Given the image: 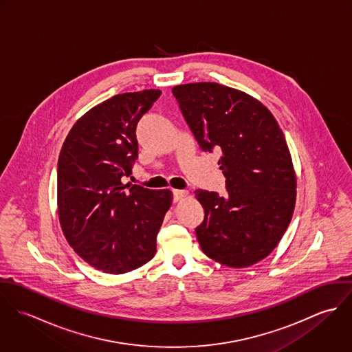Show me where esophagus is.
<instances>
[{
  "label": "esophagus",
  "mask_w": 352,
  "mask_h": 352,
  "mask_svg": "<svg viewBox=\"0 0 352 352\" xmlns=\"http://www.w3.org/2000/svg\"><path fill=\"white\" fill-rule=\"evenodd\" d=\"M187 197V192L186 191H182V190H173V201H182Z\"/></svg>",
  "instance_id": "34e87169"
}]
</instances>
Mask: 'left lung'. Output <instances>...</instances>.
Here are the masks:
<instances>
[{
	"instance_id": "left-lung-1",
	"label": "left lung",
	"mask_w": 352,
	"mask_h": 352,
	"mask_svg": "<svg viewBox=\"0 0 352 352\" xmlns=\"http://www.w3.org/2000/svg\"><path fill=\"white\" fill-rule=\"evenodd\" d=\"M172 94L201 151L222 153L228 195L195 191L204 208L195 229L201 251L250 267L275 250L294 212L297 177L285 135L265 105L234 88L194 82Z\"/></svg>"
}]
</instances>
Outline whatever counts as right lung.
I'll list each match as a JSON object with an SVG mask.
<instances>
[{
  "label": "right lung",
  "instance_id": "right-lung-1",
  "mask_svg": "<svg viewBox=\"0 0 352 352\" xmlns=\"http://www.w3.org/2000/svg\"><path fill=\"white\" fill-rule=\"evenodd\" d=\"M161 95H116L82 115L58 158V215L69 245L107 274L140 268L157 251V234L172 204L169 190L123 184L138 158L135 129Z\"/></svg>",
  "mask_w": 352,
  "mask_h": 352
}]
</instances>
